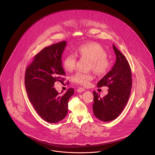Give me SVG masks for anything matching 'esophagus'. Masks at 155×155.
<instances>
[{
    "instance_id": "34e87169",
    "label": "esophagus",
    "mask_w": 155,
    "mask_h": 155,
    "mask_svg": "<svg viewBox=\"0 0 155 155\" xmlns=\"http://www.w3.org/2000/svg\"><path fill=\"white\" fill-rule=\"evenodd\" d=\"M77 92H78V93H81V92L85 91V89L83 88L80 87V88H78L77 90Z\"/></svg>"
}]
</instances>
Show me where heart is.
<instances>
[{
	"mask_svg": "<svg viewBox=\"0 0 155 155\" xmlns=\"http://www.w3.org/2000/svg\"><path fill=\"white\" fill-rule=\"evenodd\" d=\"M77 52L80 57L90 60L89 69H93L97 75L105 74L110 67V62L107 58V53L99 43H89L83 45L77 49ZM77 61L76 54L74 53L68 54L63 62L65 69L68 72L73 71L76 68ZM93 78L91 73L78 71L72 77V81L77 84L87 86Z\"/></svg>",
	"mask_w": 155,
	"mask_h": 155,
	"instance_id": "heart-1",
	"label": "heart"
}]
</instances>
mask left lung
<instances>
[{
	"instance_id": "obj_1",
	"label": "left lung",
	"mask_w": 155,
	"mask_h": 155,
	"mask_svg": "<svg viewBox=\"0 0 155 155\" xmlns=\"http://www.w3.org/2000/svg\"><path fill=\"white\" fill-rule=\"evenodd\" d=\"M116 62L112 69L97 83L107 86L108 93L103 97L93 91V110L95 117L103 122L116 119L128 101L132 87L131 71L125 56L113 45Z\"/></svg>"
}]
</instances>
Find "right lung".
Wrapping results in <instances>:
<instances>
[{"label": "right lung", "instance_id": "right-lung-1", "mask_svg": "<svg viewBox=\"0 0 155 155\" xmlns=\"http://www.w3.org/2000/svg\"><path fill=\"white\" fill-rule=\"evenodd\" d=\"M67 42L62 41L45 48L35 56L25 70V86L30 102L43 120L57 123L68 113L69 98L74 93L69 88L61 95L53 87L56 81L65 80L62 54Z\"/></svg>", "mask_w": 155, "mask_h": 155}]
</instances>
